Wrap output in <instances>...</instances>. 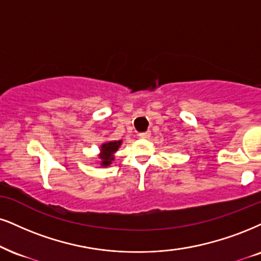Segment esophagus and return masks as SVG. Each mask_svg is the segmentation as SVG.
Masks as SVG:
<instances>
[{
	"label": "esophagus",
	"mask_w": 261,
	"mask_h": 261,
	"mask_svg": "<svg viewBox=\"0 0 261 261\" xmlns=\"http://www.w3.org/2000/svg\"><path fill=\"white\" fill-rule=\"evenodd\" d=\"M138 136H139V138H141V139H149L150 136H151V132L150 130L141 132V133L138 134Z\"/></svg>",
	"instance_id": "1"
}]
</instances>
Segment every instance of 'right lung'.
<instances>
[{
	"label": "right lung",
	"instance_id": "obj_1",
	"mask_svg": "<svg viewBox=\"0 0 261 261\" xmlns=\"http://www.w3.org/2000/svg\"><path fill=\"white\" fill-rule=\"evenodd\" d=\"M122 140H115V141H108V143H104L100 146V155H99V159L101 160L100 165L101 167H108L111 165L112 161L115 160L114 153L118 150V147L121 146Z\"/></svg>",
	"mask_w": 261,
	"mask_h": 261
}]
</instances>
